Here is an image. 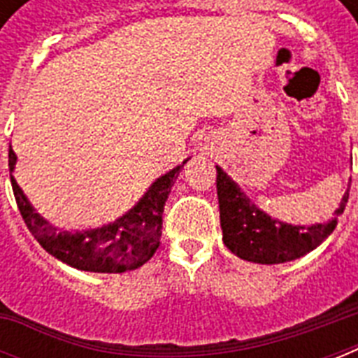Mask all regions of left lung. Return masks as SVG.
I'll return each mask as SVG.
<instances>
[{"label": "left lung", "mask_w": 358, "mask_h": 358, "mask_svg": "<svg viewBox=\"0 0 358 358\" xmlns=\"http://www.w3.org/2000/svg\"><path fill=\"white\" fill-rule=\"evenodd\" d=\"M215 169H217L219 215H221L224 245L241 260L255 262V264H266V266L284 264V262L297 260L316 249L317 245H322L331 236L338 215L344 213L345 202L350 199V184H348L338 208L334 210V217L329 221L308 224V227L282 223L256 206L219 165H215Z\"/></svg>", "instance_id": "left-lung-1"}]
</instances>
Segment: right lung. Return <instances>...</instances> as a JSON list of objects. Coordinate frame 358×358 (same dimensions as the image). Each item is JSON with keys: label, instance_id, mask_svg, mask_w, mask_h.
Returning <instances> with one entry per match:
<instances>
[{"label": "right lung", "instance_id": "obj_1", "mask_svg": "<svg viewBox=\"0 0 358 358\" xmlns=\"http://www.w3.org/2000/svg\"><path fill=\"white\" fill-rule=\"evenodd\" d=\"M16 159L18 157L13 146H8V171L14 199L31 234L42 245V249L57 260L80 271L91 273L134 271L150 260L159 247L163 206L180 171L189 162L187 157L154 180L145 195L135 202V206L115 219L113 223L89 230H63L42 217L24 195L13 176Z\"/></svg>", "mask_w": 358, "mask_h": 358}]
</instances>
